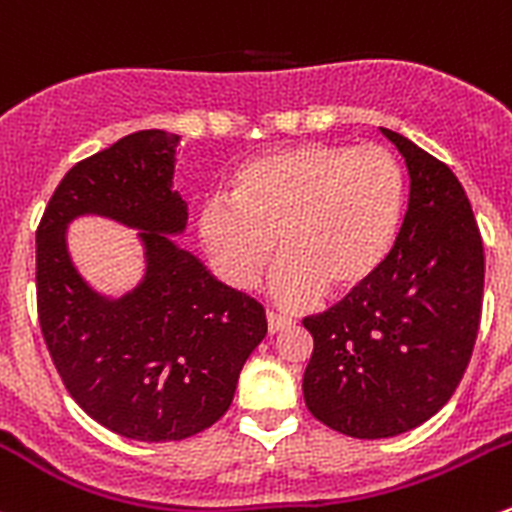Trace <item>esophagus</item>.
Returning <instances> with one entry per match:
<instances>
[{
	"mask_svg": "<svg viewBox=\"0 0 512 512\" xmlns=\"http://www.w3.org/2000/svg\"><path fill=\"white\" fill-rule=\"evenodd\" d=\"M266 323H268V333H278V331H283V328L291 326V318L281 316V313H276V311H268Z\"/></svg>",
	"mask_w": 512,
	"mask_h": 512,
	"instance_id": "esophagus-1",
	"label": "esophagus"
}]
</instances>
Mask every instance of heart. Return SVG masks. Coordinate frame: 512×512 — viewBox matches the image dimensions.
I'll list each match as a JSON object with an SVG mask.
<instances>
[{
	"label": "heart",
	"mask_w": 512,
	"mask_h": 512,
	"mask_svg": "<svg viewBox=\"0 0 512 512\" xmlns=\"http://www.w3.org/2000/svg\"><path fill=\"white\" fill-rule=\"evenodd\" d=\"M403 174L381 146L298 144L241 166L226 196L206 201L199 239L219 276L254 286L281 254L271 291L283 306L366 286L403 221Z\"/></svg>",
	"instance_id": "heart-1"
}]
</instances>
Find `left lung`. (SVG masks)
Masks as SVG:
<instances>
[{
  "mask_svg": "<svg viewBox=\"0 0 512 512\" xmlns=\"http://www.w3.org/2000/svg\"><path fill=\"white\" fill-rule=\"evenodd\" d=\"M411 196L391 256L366 286L303 318L313 353L303 398L323 426L391 438L421 426L458 388L483 311L485 254L453 171L391 129Z\"/></svg>",
  "mask_w": 512,
  "mask_h": 512,
  "instance_id": "left-lung-1",
  "label": "left lung"
}]
</instances>
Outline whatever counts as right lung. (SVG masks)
Masks as SVG:
<instances>
[{
	"instance_id": "right-lung-1",
	"label": "right lung",
	"mask_w": 512,
	"mask_h": 512,
	"mask_svg": "<svg viewBox=\"0 0 512 512\" xmlns=\"http://www.w3.org/2000/svg\"><path fill=\"white\" fill-rule=\"evenodd\" d=\"M176 144L169 131H136L79 161L37 229L39 326L69 396L104 428L146 443L214 426L266 336L261 303L169 239L189 216L171 189ZM84 213L142 231L145 278L121 299L96 294L73 268L66 226Z\"/></svg>"
}]
</instances>
